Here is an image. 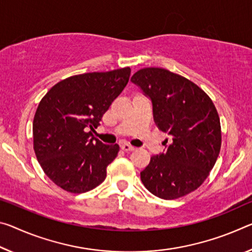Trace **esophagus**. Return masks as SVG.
I'll list each match as a JSON object with an SVG mask.
<instances>
[{
	"instance_id": "1",
	"label": "esophagus",
	"mask_w": 252,
	"mask_h": 252,
	"mask_svg": "<svg viewBox=\"0 0 252 252\" xmlns=\"http://www.w3.org/2000/svg\"><path fill=\"white\" fill-rule=\"evenodd\" d=\"M121 149L123 151H133V150H135V148L130 146V145H127V143H123V145H121Z\"/></svg>"
}]
</instances>
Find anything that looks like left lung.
I'll list each match as a JSON object with an SVG mask.
<instances>
[{
	"instance_id": "8db88e82",
	"label": "left lung",
	"mask_w": 252,
	"mask_h": 252,
	"mask_svg": "<svg viewBox=\"0 0 252 252\" xmlns=\"http://www.w3.org/2000/svg\"><path fill=\"white\" fill-rule=\"evenodd\" d=\"M131 82L150 99L156 123L169 135L163 153L153 156L140 173L143 185L163 199L185 196L202 185L218 159V111L196 84L167 69H140Z\"/></svg>"
}]
</instances>
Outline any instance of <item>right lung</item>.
Listing matches in <instances>:
<instances>
[{"label": "right lung", "instance_id": "right-lung-1", "mask_svg": "<svg viewBox=\"0 0 252 252\" xmlns=\"http://www.w3.org/2000/svg\"><path fill=\"white\" fill-rule=\"evenodd\" d=\"M129 67L71 76L40 101L33 119V149L45 174L70 193H85L106 177L119 145H105L92 132L129 82Z\"/></svg>", "mask_w": 252, "mask_h": 252}]
</instances>
